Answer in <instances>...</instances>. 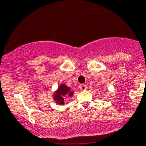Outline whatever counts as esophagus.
I'll return each mask as SVG.
<instances>
[{"label": "esophagus", "instance_id": "34e87169", "mask_svg": "<svg viewBox=\"0 0 146 146\" xmlns=\"http://www.w3.org/2000/svg\"><path fill=\"white\" fill-rule=\"evenodd\" d=\"M80 89L81 90H86V86L85 84H80Z\"/></svg>", "mask_w": 146, "mask_h": 146}]
</instances>
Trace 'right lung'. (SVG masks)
I'll return each mask as SVG.
<instances>
[{"instance_id": "obj_1", "label": "right lung", "mask_w": 146, "mask_h": 146, "mask_svg": "<svg viewBox=\"0 0 146 146\" xmlns=\"http://www.w3.org/2000/svg\"><path fill=\"white\" fill-rule=\"evenodd\" d=\"M73 95V92L70 91V88L67 87L66 85H61L58 89L57 93L55 95L54 98L55 100L57 102V103L60 104H63V98L67 97L68 96H71Z\"/></svg>"}]
</instances>
